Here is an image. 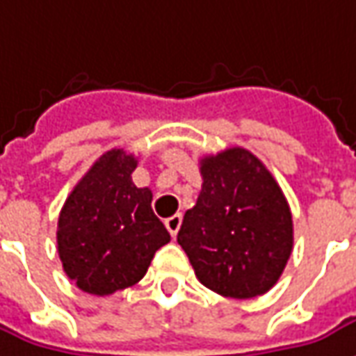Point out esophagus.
Listing matches in <instances>:
<instances>
[{"instance_id":"esophagus-1","label":"esophagus","mask_w":356,"mask_h":356,"mask_svg":"<svg viewBox=\"0 0 356 356\" xmlns=\"http://www.w3.org/2000/svg\"><path fill=\"white\" fill-rule=\"evenodd\" d=\"M181 220H183L181 218V214H175V216H171V218L165 220V228L169 229V234H171L173 238L177 236L179 228H181Z\"/></svg>"}]
</instances>
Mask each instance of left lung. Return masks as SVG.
Wrapping results in <instances>:
<instances>
[{
    "label": "left lung",
    "instance_id": "8db88e82",
    "mask_svg": "<svg viewBox=\"0 0 356 356\" xmlns=\"http://www.w3.org/2000/svg\"><path fill=\"white\" fill-rule=\"evenodd\" d=\"M202 188L177 241L197 279L229 298H255L280 279L292 253V214L259 158L229 147L200 159Z\"/></svg>",
    "mask_w": 356,
    "mask_h": 356
}]
</instances>
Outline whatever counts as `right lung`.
Instances as JSON below:
<instances>
[{
  "label": "right lung",
  "mask_w": 356,
  "mask_h": 356,
  "mask_svg": "<svg viewBox=\"0 0 356 356\" xmlns=\"http://www.w3.org/2000/svg\"><path fill=\"white\" fill-rule=\"evenodd\" d=\"M138 159L108 149L66 198L58 218V255L77 289L108 296L136 284L169 232L152 210V191L132 183Z\"/></svg>",
  "instance_id": "1"
}]
</instances>
